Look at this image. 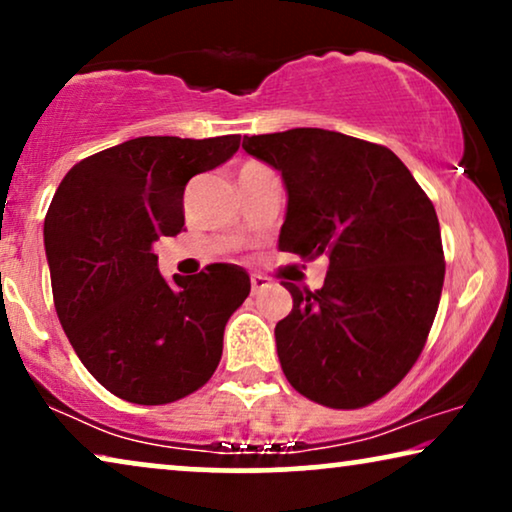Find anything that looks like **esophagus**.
<instances>
[{
    "label": "esophagus",
    "mask_w": 512,
    "mask_h": 512,
    "mask_svg": "<svg viewBox=\"0 0 512 512\" xmlns=\"http://www.w3.org/2000/svg\"><path fill=\"white\" fill-rule=\"evenodd\" d=\"M265 286H268V279H265L263 275H251V293H254V296H258Z\"/></svg>",
    "instance_id": "esophagus-1"
}]
</instances>
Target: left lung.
I'll use <instances>...</instances> for the list:
<instances>
[{"instance_id":"8db88e82","label":"left lung","mask_w":512,"mask_h":512,"mask_svg":"<svg viewBox=\"0 0 512 512\" xmlns=\"http://www.w3.org/2000/svg\"><path fill=\"white\" fill-rule=\"evenodd\" d=\"M242 149L282 172L279 249L328 256L319 291L284 282L286 380L326 408L375 403L410 373L436 319L445 254L433 202L394 151L342 132L293 128L244 137Z\"/></svg>"}]
</instances>
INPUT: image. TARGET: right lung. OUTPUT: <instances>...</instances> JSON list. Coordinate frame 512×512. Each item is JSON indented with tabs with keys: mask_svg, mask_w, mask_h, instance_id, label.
Here are the masks:
<instances>
[{
	"mask_svg": "<svg viewBox=\"0 0 512 512\" xmlns=\"http://www.w3.org/2000/svg\"><path fill=\"white\" fill-rule=\"evenodd\" d=\"M240 149V135L137 137L83 158L44 221L53 300L88 373L123 401L165 405L214 375L223 331L249 296L242 268L158 272L153 244L184 230V188Z\"/></svg>",
	"mask_w": 512,
	"mask_h": 512,
	"instance_id": "right-lung-1",
	"label": "right lung"
}]
</instances>
